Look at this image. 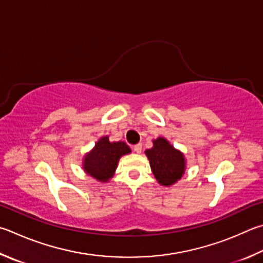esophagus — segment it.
<instances>
[{
  "label": "esophagus",
  "instance_id": "34e87169",
  "mask_svg": "<svg viewBox=\"0 0 263 263\" xmlns=\"http://www.w3.org/2000/svg\"><path fill=\"white\" fill-rule=\"evenodd\" d=\"M141 149H142V145L141 144H137V145L133 146V151H135L137 154H140Z\"/></svg>",
  "mask_w": 263,
  "mask_h": 263
}]
</instances>
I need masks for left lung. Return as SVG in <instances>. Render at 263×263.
I'll return each instance as SVG.
<instances>
[{
    "mask_svg": "<svg viewBox=\"0 0 263 263\" xmlns=\"http://www.w3.org/2000/svg\"><path fill=\"white\" fill-rule=\"evenodd\" d=\"M152 173L157 183L171 186L183 177L186 170L185 155L163 137L153 140V147L145 151Z\"/></svg>",
    "mask_w": 263,
    "mask_h": 263,
    "instance_id": "obj_1",
    "label": "left lung"
}]
</instances>
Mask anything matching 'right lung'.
<instances>
[{
    "instance_id": "obj_1",
    "label": "right lung",
    "mask_w": 263,
    "mask_h": 263,
    "mask_svg": "<svg viewBox=\"0 0 263 263\" xmlns=\"http://www.w3.org/2000/svg\"><path fill=\"white\" fill-rule=\"evenodd\" d=\"M130 153L131 148L124 141H110L109 136H103L84 155L83 170L100 183H107L115 175L119 159Z\"/></svg>"
}]
</instances>
